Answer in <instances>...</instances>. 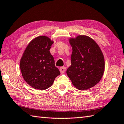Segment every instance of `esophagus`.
Here are the masks:
<instances>
[{"mask_svg":"<svg viewBox=\"0 0 124 124\" xmlns=\"http://www.w3.org/2000/svg\"><path fill=\"white\" fill-rule=\"evenodd\" d=\"M66 68L65 67H60V68L59 69V71L60 72V73H61L62 74L64 73V72H65V71H66Z\"/></svg>","mask_w":124,"mask_h":124,"instance_id":"obj_1","label":"esophagus"}]
</instances>
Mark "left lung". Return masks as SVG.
Listing matches in <instances>:
<instances>
[{
  "label": "left lung",
  "mask_w": 124,
  "mask_h": 124,
  "mask_svg": "<svg viewBox=\"0 0 124 124\" xmlns=\"http://www.w3.org/2000/svg\"><path fill=\"white\" fill-rule=\"evenodd\" d=\"M72 48L71 65L66 71L73 85L79 90H86L101 80L105 70L104 55L93 39L85 35L71 38Z\"/></svg>",
  "instance_id": "obj_1"
}]
</instances>
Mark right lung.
I'll return each instance as SVG.
<instances>
[{
    "instance_id": "1",
    "label": "right lung",
    "mask_w": 124,
    "mask_h": 124,
    "mask_svg": "<svg viewBox=\"0 0 124 124\" xmlns=\"http://www.w3.org/2000/svg\"><path fill=\"white\" fill-rule=\"evenodd\" d=\"M53 43L46 36L37 37L30 42L21 58L20 68L23 78L35 89H47L60 74L50 51Z\"/></svg>"
}]
</instances>
